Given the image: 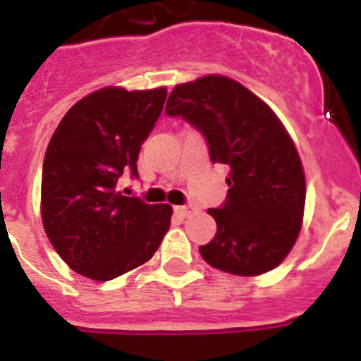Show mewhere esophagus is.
<instances>
[{
	"label": "esophagus",
	"mask_w": 361,
	"mask_h": 361,
	"mask_svg": "<svg viewBox=\"0 0 361 361\" xmlns=\"http://www.w3.org/2000/svg\"><path fill=\"white\" fill-rule=\"evenodd\" d=\"M192 211H195V205H192V204L178 205V207H176V213H178V214H181V216H187V214H189V213H192Z\"/></svg>",
	"instance_id": "obj_1"
}]
</instances>
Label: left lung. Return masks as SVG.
Masks as SVG:
<instances>
[{"label": "left lung", "mask_w": 361, "mask_h": 361, "mask_svg": "<svg viewBox=\"0 0 361 361\" xmlns=\"http://www.w3.org/2000/svg\"><path fill=\"white\" fill-rule=\"evenodd\" d=\"M165 111L198 128L211 161L229 169L226 202L207 211L216 235L200 246L205 262L244 277L277 268L298 240L307 198L301 157L283 123L255 93L222 75L176 86Z\"/></svg>", "instance_id": "left-lung-1"}]
</instances>
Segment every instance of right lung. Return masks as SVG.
<instances>
[{
  "instance_id": "obj_1",
  "label": "right lung",
  "mask_w": 361,
  "mask_h": 361,
  "mask_svg": "<svg viewBox=\"0 0 361 361\" xmlns=\"http://www.w3.org/2000/svg\"><path fill=\"white\" fill-rule=\"evenodd\" d=\"M166 99L165 87H102L71 106L54 130L42 171V222L63 262L110 281L152 259L172 207L123 196L124 172L137 178L139 148Z\"/></svg>"
}]
</instances>
